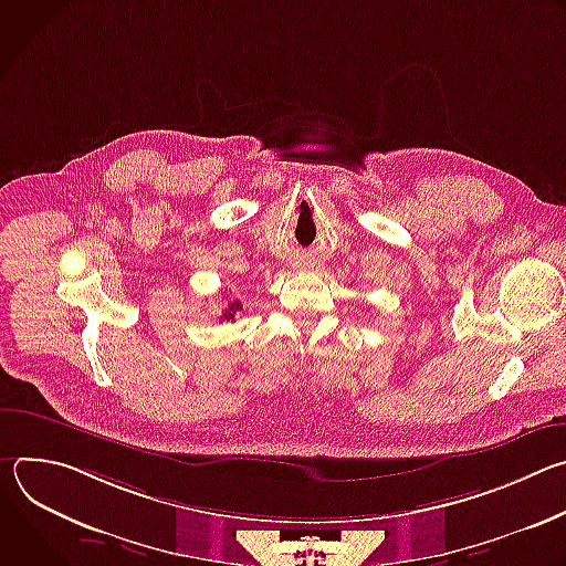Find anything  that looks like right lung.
Wrapping results in <instances>:
<instances>
[{
	"instance_id": "1",
	"label": "right lung",
	"mask_w": 566,
	"mask_h": 566,
	"mask_svg": "<svg viewBox=\"0 0 566 566\" xmlns=\"http://www.w3.org/2000/svg\"><path fill=\"white\" fill-rule=\"evenodd\" d=\"M241 308V302L239 300H234V302H230L226 308H223V313H221V319H234V313Z\"/></svg>"
}]
</instances>
